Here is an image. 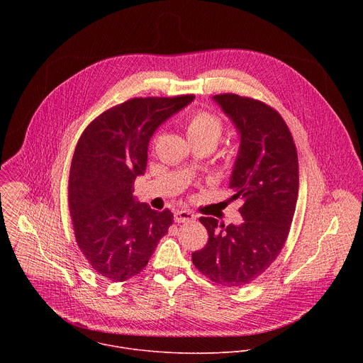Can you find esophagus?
<instances>
[{
  "mask_svg": "<svg viewBox=\"0 0 363 363\" xmlns=\"http://www.w3.org/2000/svg\"><path fill=\"white\" fill-rule=\"evenodd\" d=\"M195 214L191 213V211H185V210H181V211H177L175 213V221L179 224V223H189L192 220H195Z\"/></svg>",
  "mask_w": 363,
  "mask_h": 363,
  "instance_id": "obj_1",
  "label": "esophagus"
}]
</instances>
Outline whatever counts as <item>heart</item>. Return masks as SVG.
Returning <instances> with one entry per match:
<instances>
[{
	"label": "heart",
	"mask_w": 363,
	"mask_h": 363,
	"mask_svg": "<svg viewBox=\"0 0 363 363\" xmlns=\"http://www.w3.org/2000/svg\"><path fill=\"white\" fill-rule=\"evenodd\" d=\"M184 128L188 139L194 146L206 145V146L214 147L223 135L224 123L221 118L217 116L216 113L198 109L185 116ZM233 153H234L233 147H228L225 150L227 157H231Z\"/></svg>",
	"instance_id": "heart-1"
}]
</instances>
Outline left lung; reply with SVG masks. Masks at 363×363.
Instances as JSON below:
<instances>
[{"instance_id": "1", "label": "left lung", "mask_w": 363, "mask_h": 363, "mask_svg": "<svg viewBox=\"0 0 363 363\" xmlns=\"http://www.w3.org/2000/svg\"><path fill=\"white\" fill-rule=\"evenodd\" d=\"M214 99L241 135L230 188L231 199L244 201L238 210L244 221L225 227L201 217L208 242L192 252V263L217 284L241 287L274 263L287 240L298 195V160L291 132L276 109L234 93Z\"/></svg>"}]
</instances>
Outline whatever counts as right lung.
Returning <instances> with one entry per match:
<instances>
[{
	"instance_id": "right-lung-1",
	"label": "right lung",
	"mask_w": 363,
	"mask_h": 363,
	"mask_svg": "<svg viewBox=\"0 0 363 363\" xmlns=\"http://www.w3.org/2000/svg\"><path fill=\"white\" fill-rule=\"evenodd\" d=\"M194 94L133 97L83 130L69 175V208L77 245L101 277L125 281L143 270L172 225L169 210L155 211L133 198L157 128L186 106Z\"/></svg>"
}]
</instances>
